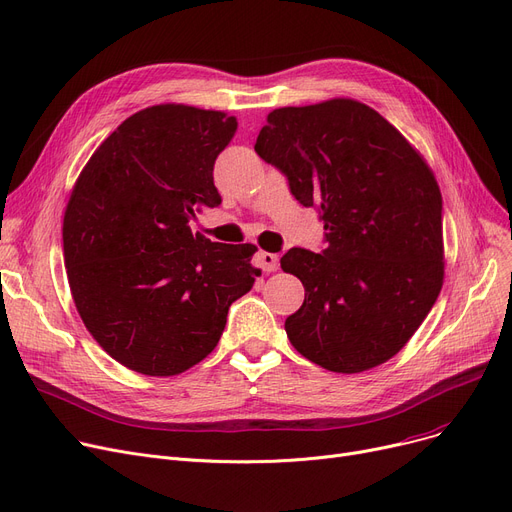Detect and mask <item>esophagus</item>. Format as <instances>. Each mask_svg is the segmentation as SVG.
<instances>
[{"label": "esophagus", "instance_id": "1", "mask_svg": "<svg viewBox=\"0 0 512 512\" xmlns=\"http://www.w3.org/2000/svg\"><path fill=\"white\" fill-rule=\"evenodd\" d=\"M255 265L261 267L263 272H276L278 265H280V259H278V255H274V253L259 251V253L255 255Z\"/></svg>", "mask_w": 512, "mask_h": 512}]
</instances>
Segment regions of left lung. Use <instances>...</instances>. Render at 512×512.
Returning <instances> with one entry per match:
<instances>
[{"label": "left lung", "instance_id": "obj_1", "mask_svg": "<svg viewBox=\"0 0 512 512\" xmlns=\"http://www.w3.org/2000/svg\"><path fill=\"white\" fill-rule=\"evenodd\" d=\"M257 155L301 205L326 249L294 247L282 270L305 286L286 334L309 361L359 373L392 359L432 311L444 280L442 195L409 141L369 105L330 99L267 116Z\"/></svg>", "mask_w": 512, "mask_h": 512}]
</instances>
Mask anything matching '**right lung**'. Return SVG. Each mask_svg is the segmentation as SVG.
I'll use <instances>...</instances> for the list:
<instances>
[{
  "label": "right lung",
  "mask_w": 512,
  "mask_h": 512,
  "mask_svg": "<svg viewBox=\"0 0 512 512\" xmlns=\"http://www.w3.org/2000/svg\"><path fill=\"white\" fill-rule=\"evenodd\" d=\"M236 118L153 105L126 118L80 172L64 215L74 305L103 351L168 378L218 344L230 305L253 288L255 245H222L191 222L218 207L213 164Z\"/></svg>",
  "instance_id": "right-lung-1"
}]
</instances>
